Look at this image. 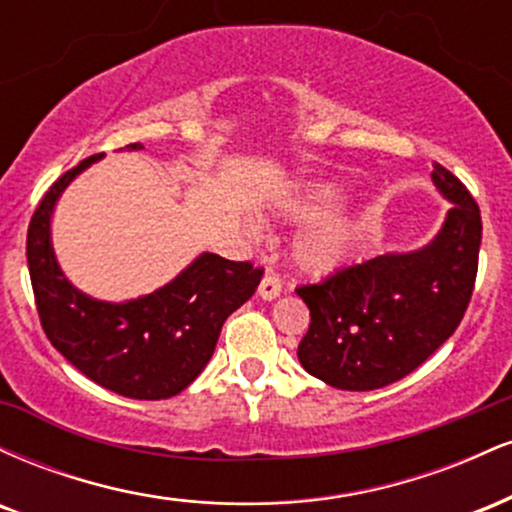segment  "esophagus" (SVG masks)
<instances>
[{
    "label": "esophagus",
    "instance_id": "obj_1",
    "mask_svg": "<svg viewBox=\"0 0 512 512\" xmlns=\"http://www.w3.org/2000/svg\"><path fill=\"white\" fill-rule=\"evenodd\" d=\"M257 293H260L262 301H274V298L281 293V279H279V276H276L274 272L264 274V279L260 281V289H257Z\"/></svg>",
    "mask_w": 512,
    "mask_h": 512
}]
</instances>
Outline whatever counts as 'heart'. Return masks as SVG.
Instances as JSON below:
<instances>
[{
  "instance_id": "heart-1",
  "label": "heart",
  "mask_w": 512,
  "mask_h": 512,
  "mask_svg": "<svg viewBox=\"0 0 512 512\" xmlns=\"http://www.w3.org/2000/svg\"><path fill=\"white\" fill-rule=\"evenodd\" d=\"M346 199V190L337 182H308L298 190L269 199L267 211L286 223H310L293 240V260L305 272L330 274L349 260L356 243V221L334 214ZM252 236H260V226L248 223Z\"/></svg>"
}]
</instances>
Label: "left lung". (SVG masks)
<instances>
[{
    "instance_id": "8db88e82",
    "label": "left lung",
    "mask_w": 512,
    "mask_h": 512,
    "mask_svg": "<svg viewBox=\"0 0 512 512\" xmlns=\"http://www.w3.org/2000/svg\"><path fill=\"white\" fill-rule=\"evenodd\" d=\"M431 178L450 202L431 243L370 257L296 289L310 308L298 361L322 383L354 392L395 383L462 322L477 279L481 214L448 168L436 163Z\"/></svg>"
}]
</instances>
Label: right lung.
I'll list each match as a JSON object with an SVG mask.
<instances>
[{
	"mask_svg": "<svg viewBox=\"0 0 512 512\" xmlns=\"http://www.w3.org/2000/svg\"><path fill=\"white\" fill-rule=\"evenodd\" d=\"M103 156H88L67 170L45 192L28 226L26 257L40 325L50 344L105 390L129 399H168L202 373L223 322L255 293L264 269L202 252L149 296L110 303L81 293L57 264L50 219L69 182Z\"/></svg>",
	"mask_w": 512,
	"mask_h": 512,
	"instance_id": "right-lung-1",
	"label": "right lung"
}]
</instances>
